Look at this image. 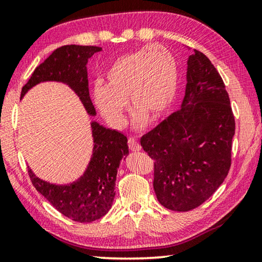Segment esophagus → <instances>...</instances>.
Masks as SVG:
<instances>
[{"label":"esophagus","mask_w":262,"mask_h":262,"mask_svg":"<svg viewBox=\"0 0 262 262\" xmlns=\"http://www.w3.org/2000/svg\"><path fill=\"white\" fill-rule=\"evenodd\" d=\"M128 147H129V149L132 150V151H140V150L142 149L141 144L139 143V141H137L136 139H134V137H130L129 140H128Z\"/></svg>","instance_id":"esophagus-1"}]
</instances>
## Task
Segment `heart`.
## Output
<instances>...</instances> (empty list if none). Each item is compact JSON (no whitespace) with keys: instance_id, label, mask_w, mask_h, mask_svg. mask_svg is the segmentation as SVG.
<instances>
[{"instance_id":"b5f03b06","label":"heart","mask_w":262,"mask_h":262,"mask_svg":"<svg viewBox=\"0 0 262 262\" xmlns=\"http://www.w3.org/2000/svg\"><path fill=\"white\" fill-rule=\"evenodd\" d=\"M179 73L172 53L162 45L142 47L115 59L96 84L92 101L108 125L120 129L126 121L127 99L134 111V126L165 117L176 99Z\"/></svg>"}]
</instances>
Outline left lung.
I'll return each instance as SVG.
<instances>
[{
  "mask_svg": "<svg viewBox=\"0 0 262 262\" xmlns=\"http://www.w3.org/2000/svg\"><path fill=\"white\" fill-rule=\"evenodd\" d=\"M188 51L180 108L141 139L142 148L155 161L157 200L174 211L199 207L223 184L234 135L223 79L203 53Z\"/></svg>",
  "mask_w": 262,
  "mask_h": 262,
  "instance_id": "1",
  "label": "left lung"
}]
</instances>
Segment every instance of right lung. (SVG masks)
<instances>
[{
    "mask_svg": "<svg viewBox=\"0 0 262 262\" xmlns=\"http://www.w3.org/2000/svg\"><path fill=\"white\" fill-rule=\"evenodd\" d=\"M101 47L67 45L57 48L35 68L21 89V98L40 83L56 82L72 89L88 115L96 117V108L89 94L88 61ZM94 147L85 171L68 184H53L35 176L29 168L37 190L62 215L79 223L99 220L108 212L115 196V180L123 157L129 154L127 137L106 128L96 120L90 122Z\"/></svg>",
    "mask_w": 262,
    "mask_h": 262,
    "instance_id": "add662e5",
    "label": "right lung"
}]
</instances>
